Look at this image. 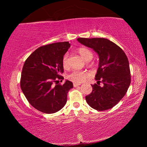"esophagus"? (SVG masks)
Instances as JSON below:
<instances>
[{
	"label": "esophagus",
	"mask_w": 147,
	"mask_h": 147,
	"mask_svg": "<svg viewBox=\"0 0 147 147\" xmlns=\"http://www.w3.org/2000/svg\"><path fill=\"white\" fill-rule=\"evenodd\" d=\"M79 86H80V84H76V83L73 84V86L74 87V88H76V87H78Z\"/></svg>",
	"instance_id": "esophagus-1"
}]
</instances>
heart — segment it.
<instances>
[{
    "instance_id": "1",
    "label": "heart",
    "mask_w": 147,
    "mask_h": 147,
    "mask_svg": "<svg viewBox=\"0 0 147 147\" xmlns=\"http://www.w3.org/2000/svg\"><path fill=\"white\" fill-rule=\"evenodd\" d=\"M78 53L80 55L82 56L84 60L87 61H90L93 58V55L92 52L88 49L85 48V47H80L78 49ZM62 64L64 68H66L68 67L69 65V54L67 53L65 54L62 59ZM89 73L86 71H74L69 74L67 75V78L76 84H80L83 82L84 81L86 80L87 78H88Z\"/></svg>"
}]
</instances>
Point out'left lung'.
Returning <instances> with one entry per match:
<instances>
[{"label":"left lung","mask_w":147,"mask_h":147,"mask_svg":"<svg viewBox=\"0 0 147 147\" xmlns=\"http://www.w3.org/2000/svg\"><path fill=\"white\" fill-rule=\"evenodd\" d=\"M81 44L93 49L99 58L96 80L103 86L91 85V93L86 96L92 108L104 111L112 108L127 92L131 82L129 61L124 52L105 38H78Z\"/></svg>","instance_id":"8db88e82"}]
</instances>
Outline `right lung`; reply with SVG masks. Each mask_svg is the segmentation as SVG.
<instances>
[{"label":"right lung","mask_w":147,"mask_h":147,"mask_svg":"<svg viewBox=\"0 0 147 147\" xmlns=\"http://www.w3.org/2000/svg\"><path fill=\"white\" fill-rule=\"evenodd\" d=\"M71 47L68 41L58 42L37 49L24 62L21 88L29 103L45 113H54L65 105L67 93L73 84L66 80L63 85L53 86L63 80L62 59ZM62 81V80H61Z\"/></svg>","instance_id":"1"}]
</instances>
